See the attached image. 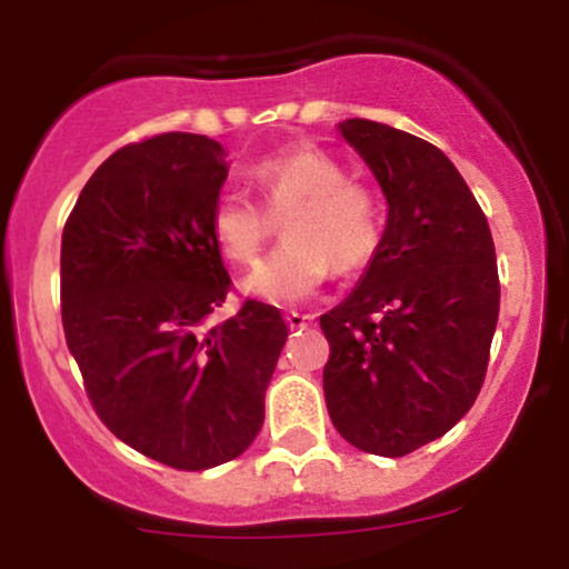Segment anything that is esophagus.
Instances as JSON below:
<instances>
[{
	"instance_id": "34e87169",
	"label": "esophagus",
	"mask_w": 569,
	"mask_h": 569,
	"mask_svg": "<svg viewBox=\"0 0 569 569\" xmlns=\"http://www.w3.org/2000/svg\"><path fill=\"white\" fill-rule=\"evenodd\" d=\"M286 325H289L291 330H306L308 325H313V317H311V313L289 311V313H286Z\"/></svg>"
}]
</instances>
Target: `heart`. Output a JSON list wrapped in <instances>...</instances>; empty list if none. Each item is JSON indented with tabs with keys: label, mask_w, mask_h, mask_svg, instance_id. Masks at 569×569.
<instances>
[{
	"label": "heart",
	"mask_w": 569,
	"mask_h": 569,
	"mask_svg": "<svg viewBox=\"0 0 569 569\" xmlns=\"http://www.w3.org/2000/svg\"><path fill=\"white\" fill-rule=\"evenodd\" d=\"M267 209L286 217L289 242L269 252L242 278L244 295L269 306H300L321 289L336 263L341 272L363 267L380 248V206L330 153L300 146L278 151L252 168ZM272 231V217L239 189H226L211 209V237L222 256L250 263Z\"/></svg>",
	"instance_id": "obj_1"
}]
</instances>
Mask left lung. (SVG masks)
I'll return each instance as SVG.
<instances>
[{"mask_svg": "<svg viewBox=\"0 0 569 569\" xmlns=\"http://www.w3.org/2000/svg\"><path fill=\"white\" fill-rule=\"evenodd\" d=\"M338 131L375 173L388 220L358 286L319 317L327 412L355 449L405 457L449 432L481 391L501 302L496 244L440 148L363 118Z\"/></svg>", "mask_w": 569, "mask_h": 569, "instance_id": "1", "label": "left lung"}]
</instances>
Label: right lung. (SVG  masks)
Returning a JSON list of instances; mask_svg holds the SVG:
<instances>
[{
  "instance_id": "1",
  "label": "right lung",
  "mask_w": 569,
  "mask_h": 569,
  "mask_svg": "<svg viewBox=\"0 0 569 569\" xmlns=\"http://www.w3.org/2000/svg\"><path fill=\"white\" fill-rule=\"evenodd\" d=\"M226 157L183 131L120 148L62 231V330L90 401L114 438L178 470L214 468L256 440L289 336L256 300L203 330L231 283L211 237Z\"/></svg>"
}]
</instances>
